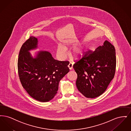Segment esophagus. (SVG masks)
I'll use <instances>...</instances> for the list:
<instances>
[{
	"mask_svg": "<svg viewBox=\"0 0 131 131\" xmlns=\"http://www.w3.org/2000/svg\"><path fill=\"white\" fill-rule=\"evenodd\" d=\"M73 65L72 63H70L68 65L69 68L70 70H72L73 69Z\"/></svg>",
	"mask_w": 131,
	"mask_h": 131,
	"instance_id": "esophagus-1",
	"label": "esophagus"
}]
</instances>
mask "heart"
<instances>
[{"mask_svg":"<svg viewBox=\"0 0 131 131\" xmlns=\"http://www.w3.org/2000/svg\"><path fill=\"white\" fill-rule=\"evenodd\" d=\"M64 46L61 44H58L56 49V54L60 60H64L68 56V50L67 49L72 47L76 44L75 40H66L63 42ZM85 52L84 48L81 46L75 47L72 50V54L76 58L81 57Z\"/></svg>","mask_w":131,"mask_h":131,"instance_id":"b5f03b06","label":"heart"}]
</instances>
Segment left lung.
Here are the masks:
<instances>
[{
	"label": "left lung",
	"mask_w": 131,
	"mask_h": 131,
	"mask_svg": "<svg viewBox=\"0 0 131 131\" xmlns=\"http://www.w3.org/2000/svg\"><path fill=\"white\" fill-rule=\"evenodd\" d=\"M88 52L73 65L78 75L76 85L88 98L97 97L106 91L116 69L114 47L107 41L95 51ZM91 52V53H89Z\"/></svg>",
	"instance_id": "8db88e82"
}]
</instances>
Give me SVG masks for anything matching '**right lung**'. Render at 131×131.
Returning <instances> with one entry per match:
<instances>
[{"label":"right lung","mask_w":131,"mask_h":131,"mask_svg":"<svg viewBox=\"0 0 131 131\" xmlns=\"http://www.w3.org/2000/svg\"><path fill=\"white\" fill-rule=\"evenodd\" d=\"M37 45V38L31 36L22 45L18 74L22 86L31 97L46 102L57 93L59 81L69 72V62L56 60L48 51H40L33 58L29 51L36 49Z\"/></svg>","instance_id":"1"}]
</instances>
